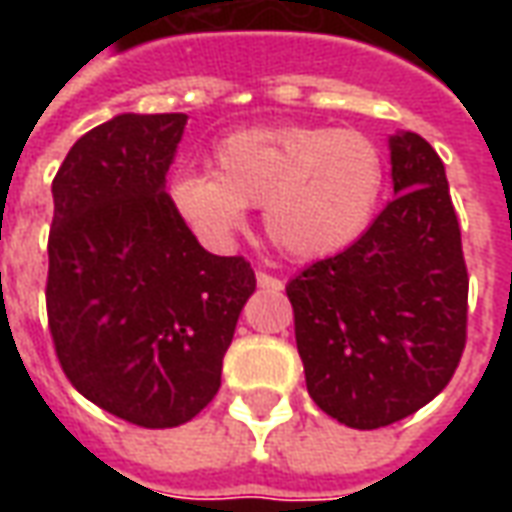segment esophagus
<instances>
[{"label":"esophagus","instance_id":"1","mask_svg":"<svg viewBox=\"0 0 512 512\" xmlns=\"http://www.w3.org/2000/svg\"><path fill=\"white\" fill-rule=\"evenodd\" d=\"M257 285L263 290H274V293H279V290H282V279L271 277L266 271H257Z\"/></svg>","mask_w":512,"mask_h":512}]
</instances>
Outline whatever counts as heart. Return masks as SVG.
Here are the masks:
<instances>
[{"instance_id":"b5f03b06","label":"heart","mask_w":512,"mask_h":512,"mask_svg":"<svg viewBox=\"0 0 512 512\" xmlns=\"http://www.w3.org/2000/svg\"><path fill=\"white\" fill-rule=\"evenodd\" d=\"M213 167L172 180L178 213L211 244H227L263 205L271 244L290 260H318L365 233L384 191L373 139L326 126H257L213 145Z\"/></svg>"}]
</instances>
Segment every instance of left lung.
I'll return each mask as SVG.
<instances>
[{"label":"left lung","instance_id":"obj_1","mask_svg":"<svg viewBox=\"0 0 512 512\" xmlns=\"http://www.w3.org/2000/svg\"><path fill=\"white\" fill-rule=\"evenodd\" d=\"M395 200L359 241L288 282L307 392L348 428L414 414L450 384L466 345L469 274L439 153L389 136Z\"/></svg>","mask_w":512,"mask_h":512}]
</instances>
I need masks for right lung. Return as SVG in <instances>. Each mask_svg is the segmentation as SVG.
I'll list each match as a JSON object with an SVG mask.
<instances>
[{
	"mask_svg": "<svg viewBox=\"0 0 512 512\" xmlns=\"http://www.w3.org/2000/svg\"><path fill=\"white\" fill-rule=\"evenodd\" d=\"M186 120L112 117L68 150L51 183L54 351L87 400L139 428H175L211 403L255 293L252 266L205 252L167 194Z\"/></svg>",
	"mask_w": 512,
	"mask_h": 512,
	"instance_id": "right-lung-1",
	"label": "right lung"
}]
</instances>
